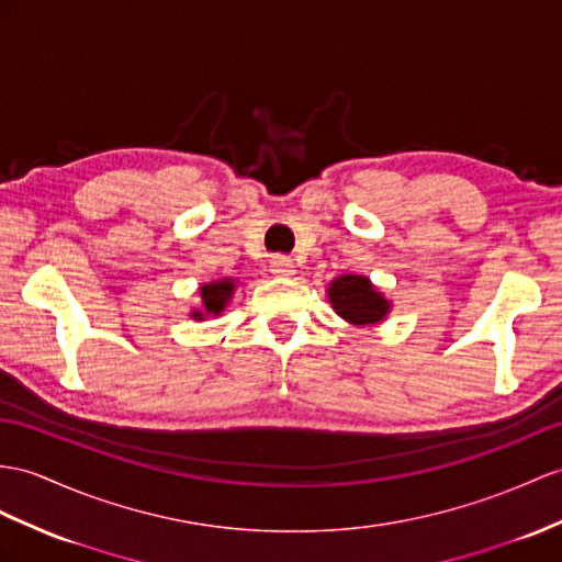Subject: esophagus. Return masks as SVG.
Masks as SVG:
<instances>
[{"label": "esophagus", "mask_w": 562, "mask_h": 562, "mask_svg": "<svg viewBox=\"0 0 562 562\" xmlns=\"http://www.w3.org/2000/svg\"><path fill=\"white\" fill-rule=\"evenodd\" d=\"M269 267H271V273H277V277H291V273H295L293 259L285 255H273Z\"/></svg>", "instance_id": "1"}]
</instances>
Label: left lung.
Returning <instances> with one entry per match:
<instances>
[{
	"label": "left lung",
	"instance_id": "obj_1",
	"mask_svg": "<svg viewBox=\"0 0 562 562\" xmlns=\"http://www.w3.org/2000/svg\"><path fill=\"white\" fill-rule=\"evenodd\" d=\"M328 300L350 324H376L389 312V300L374 291L369 279L352 277V273H346L328 285Z\"/></svg>",
	"mask_w": 562,
	"mask_h": 562
}]
</instances>
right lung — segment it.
<instances>
[{
  "label": "right lung",
  "mask_w": 562,
  "mask_h": 562,
  "mask_svg": "<svg viewBox=\"0 0 562 562\" xmlns=\"http://www.w3.org/2000/svg\"><path fill=\"white\" fill-rule=\"evenodd\" d=\"M202 305H204V312H193L195 319H202L204 314H218L226 303L231 293H234V281H214V283H204L202 285Z\"/></svg>",
  "instance_id": "1"
}]
</instances>
